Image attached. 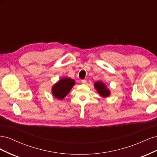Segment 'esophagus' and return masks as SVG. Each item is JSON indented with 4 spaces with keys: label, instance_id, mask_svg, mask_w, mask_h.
I'll return each mask as SVG.
<instances>
[{
    "label": "esophagus",
    "instance_id": "esophagus-1",
    "mask_svg": "<svg viewBox=\"0 0 157 157\" xmlns=\"http://www.w3.org/2000/svg\"><path fill=\"white\" fill-rule=\"evenodd\" d=\"M81 82H82V83H83V84H86V83H87V81H86V80H85V79L82 80Z\"/></svg>",
    "mask_w": 157,
    "mask_h": 157
}]
</instances>
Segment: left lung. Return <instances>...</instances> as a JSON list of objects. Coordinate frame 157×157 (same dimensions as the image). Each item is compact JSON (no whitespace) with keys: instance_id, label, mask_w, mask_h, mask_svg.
<instances>
[{"instance_id":"obj_1","label":"left lung","mask_w":157,"mask_h":157,"mask_svg":"<svg viewBox=\"0 0 157 157\" xmlns=\"http://www.w3.org/2000/svg\"><path fill=\"white\" fill-rule=\"evenodd\" d=\"M95 88H96L99 94H100V96L102 97H107L110 94L109 90L107 89L105 84L102 83L101 82H97L95 83Z\"/></svg>"}]
</instances>
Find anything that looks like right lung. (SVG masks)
<instances>
[{
  "label": "right lung",
  "instance_id": "obj_1",
  "mask_svg": "<svg viewBox=\"0 0 157 157\" xmlns=\"http://www.w3.org/2000/svg\"><path fill=\"white\" fill-rule=\"evenodd\" d=\"M75 80L69 78H64L56 84L52 88V93L55 98L62 99L74 86Z\"/></svg>",
  "mask_w": 157,
  "mask_h": 157
}]
</instances>
